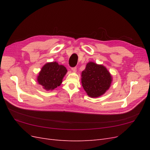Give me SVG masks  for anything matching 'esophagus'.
<instances>
[{
    "instance_id": "obj_1",
    "label": "esophagus",
    "mask_w": 150,
    "mask_h": 150,
    "mask_svg": "<svg viewBox=\"0 0 150 150\" xmlns=\"http://www.w3.org/2000/svg\"><path fill=\"white\" fill-rule=\"evenodd\" d=\"M71 70L73 71V72H76V71H77V67H72L71 68Z\"/></svg>"
}]
</instances>
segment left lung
<instances>
[{"label": "left lung", "instance_id": "left-lung-1", "mask_svg": "<svg viewBox=\"0 0 150 150\" xmlns=\"http://www.w3.org/2000/svg\"><path fill=\"white\" fill-rule=\"evenodd\" d=\"M81 76L83 87L91 98H97L104 94L112 81L111 76L106 68L93 62L88 63Z\"/></svg>", "mask_w": 150, "mask_h": 150}]
</instances>
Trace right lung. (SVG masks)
I'll return each instance as SVG.
<instances>
[{
  "label": "right lung",
  "mask_w": 150,
  "mask_h": 150,
  "mask_svg": "<svg viewBox=\"0 0 150 150\" xmlns=\"http://www.w3.org/2000/svg\"><path fill=\"white\" fill-rule=\"evenodd\" d=\"M66 72V68L56 62L47 63L39 72L38 81L45 89L53 90L61 85Z\"/></svg>",
  "instance_id": "add662e5"
}]
</instances>
